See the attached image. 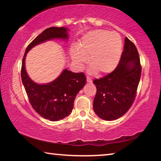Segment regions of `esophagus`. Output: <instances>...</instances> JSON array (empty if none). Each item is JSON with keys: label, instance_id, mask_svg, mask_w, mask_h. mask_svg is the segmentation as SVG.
<instances>
[{"label": "esophagus", "instance_id": "esophagus-1", "mask_svg": "<svg viewBox=\"0 0 161 161\" xmlns=\"http://www.w3.org/2000/svg\"><path fill=\"white\" fill-rule=\"evenodd\" d=\"M86 81L87 82H92V80L90 77H86Z\"/></svg>", "mask_w": 161, "mask_h": 161}]
</instances>
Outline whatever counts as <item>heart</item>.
<instances>
[{"instance_id": "obj_1", "label": "heart", "mask_w": 161, "mask_h": 161, "mask_svg": "<svg viewBox=\"0 0 161 161\" xmlns=\"http://www.w3.org/2000/svg\"><path fill=\"white\" fill-rule=\"evenodd\" d=\"M122 40L116 32L97 30L84 36L72 50L73 60L82 66L88 58V63L97 75L112 72L119 64L122 54Z\"/></svg>"}]
</instances>
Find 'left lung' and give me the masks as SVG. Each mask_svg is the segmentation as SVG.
<instances>
[{"mask_svg": "<svg viewBox=\"0 0 161 161\" xmlns=\"http://www.w3.org/2000/svg\"><path fill=\"white\" fill-rule=\"evenodd\" d=\"M141 75L139 54L134 43L125 38L124 50L116 69L93 83L97 87L94 112L107 121L124 115L131 107Z\"/></svg>", "mask_w": 161, "mask_h": 161, "instance_id": "8db88e82", "label": "left lung"}]
</instances>
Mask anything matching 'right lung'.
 Returning a JSON list of instances; mask_svg holds the SVG:
<instances>
[{
  "label": "right lung",
  "mask_w": 161,
  "mask_h": 161,
  "mask_svg": "<svg viewBox=\"0 0 161 161\" xmlns=\"http://www.w3.org/2000/svg\"><path fill=\"white\" fill-rule=\"evenodd\" d=\"M67 31L64 27L45 29L28 45L22 61V82L29 102L39 115L52 121L63 119L72 112L75 97L86 84V76L83 72L74 73L65 69L52 82L38 84L31 80L27 74L25 59L28 52L35 45L54 38L68 39Z\"/></svg>",
  "instance_id": "1"
}]
</instances>
